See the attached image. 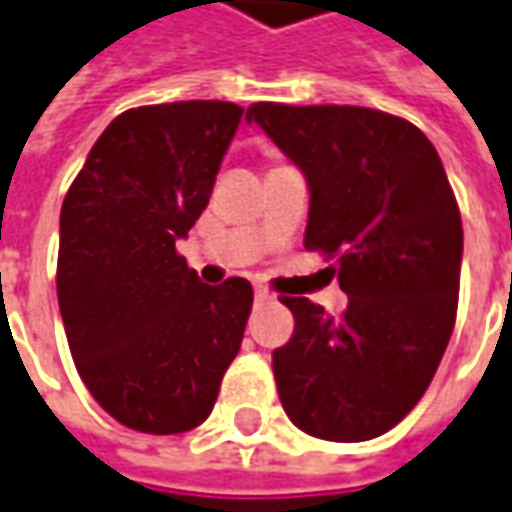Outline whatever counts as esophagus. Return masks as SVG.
Masks as SVG:
<instances>
[{"instance_id": "34e87169", "label": "esophagus", "mask_w": 512, "mask_h": 512, "mask_svg": "<svg viewBox=\"0 0 512 512\" xmlns=\"http://www.w3.org/2000/svg\"><path fill=\"white\" fill-rule=\"evenodd\" d=\"M274 299V293L263 288V285H255V302L257 305H263V302H271Z\"/></svg>"}]
</instances>
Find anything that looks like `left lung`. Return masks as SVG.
I'll list each match as a JSON object with an SVG mask.
<instances>
[{"label":"left lung","instance_id":"1","mask_svg":"<svg viewBox=\"0 0 512 512\" xmlns=\"http://www.w3.org/2000/svg\"><path fill=\"white\" fill-rule=\"evenodd\" d=\"M246 121L305 174V246L338 255L349 296L341 318L282 296L296 318L274 352L282 407L324 441L377 438L424 396L455 327L463 224L441 157L371 107L257 102Z\"/></svg>","mask_w":512,"mask_h":512}]
</instances>
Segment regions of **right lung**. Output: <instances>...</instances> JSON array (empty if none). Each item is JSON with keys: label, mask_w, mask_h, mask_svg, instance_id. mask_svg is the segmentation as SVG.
Returning a JSON list of instances; mask_svg holds the SVG:
<instances>
[{"label": "right lung", "mask_w": 512, "mask_h": 512, "mask_svg": "<svg viewBox=\"0 0 512 512\" xmlns=\"http://www.w3.org/2000/svg\"><path fill=\"white\" fill-rule=\"evenodd\" d=\"M244 107L171 102L107 124L60 210L57 302L85 388L124 427L177 435L219 396L252 285H205L177 241L207 207Z\"/></svg>", "instance_id": "right-lung-1"}]
</instances>
